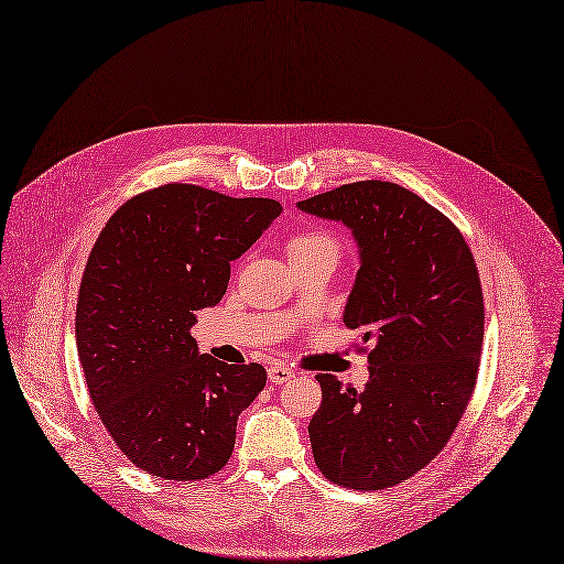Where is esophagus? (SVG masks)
Instances as JSON below:
<instances>
[{
    "label": "esophagus",
    "mask_w": 564,
    "mask_h": 564,
    "mask_svg": "<svg viewBox=\"0 0 564 564\" xmlns=\"http://www.w3.org/2000/svg\"><path fill=\"white\" fill-rule=\"evenodd\" d=\"M267 378L272 384H283V382H290L292 378H295V371L288 369V366H283V364H272L267 371Z\"/></svg>",
    "instance_id": "esophagus-1"
}]
</instances>
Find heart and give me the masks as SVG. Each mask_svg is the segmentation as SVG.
<instances>
[{"instance_id": "heart-1", "label": "heart", "mask_w": 564, "mask_h": 564, "mask_svg": "<svg viewBox=\"0 0 564 564\" xmlns=\"http://www.w3.org/2000/svg\"><path fill=\"white\" fill-rule=\"evenodd\" d=\"M317 251H338V241L327 232H300L288 241L290 260L304 258Z\"/></svg>"}]
</instances>
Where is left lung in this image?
<instances>
[{"mask_svg": "<svg viewBox=\"0 0 564 564\" xmlns=\"http://www.w3.org/2000/svg\"><path fill=\"white\" fill-rule=\"evenodd\" d=\"M297 207L352 232L359 272L343 323L371 343L361 391L317 376L313 458L338 486L380 491L433 460L470 401L484 340L477 267L449 218L394 182L346 184Z\"/></svg>", "mask_w": 564, "mask_h": 564, "instance_id": "1", "label": "left lung"}]
</instances>
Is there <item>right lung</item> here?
Returning a JSON list of instances; mask_svg holds the SVG:
<instances>
[{
  "label": "right lung",
  "mask_w": 564,
  "mask_h": 564,
  "mask_svg": "<svg viewBox=\"0 0 564 564\" xmlns=\"http://www.w3.org/2000/svg\"><path fill=\"white\" fill-rule=\"evenodd\" d=\"M281 212L269 198L165 184L121 205L96 239L78 295V357L104 426L144 473L195 481L228 463L239 414L267 373L200 355L191 325L221 302L230 262Z\"/></svg>",
  "instance_id": "obj_1"
}]
</instances>
